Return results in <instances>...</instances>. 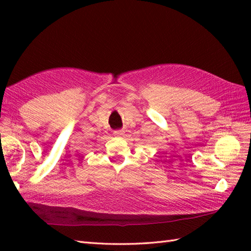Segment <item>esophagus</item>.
<instances>
[{
	"label": "esophagus",
	"mask_w": 251,
	"mask_h": 251,
	"mask_svg": "<svg viewBox=\"0 0 251 251\" xmlns=\"http://www.w3.org/2000/svg\"><path fill=\"white\" fill-rule=\"evenodd\" d=\"M124 130H123V129H117V130H115L114 131V136H117V137H120V136H123V135H124Z\"/></svg>",
	"instance_id": "34e87169"
}]
</instances>
